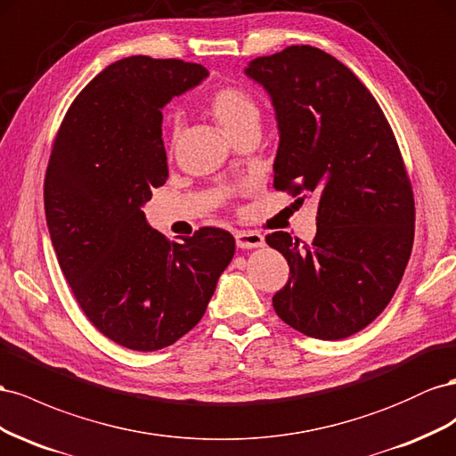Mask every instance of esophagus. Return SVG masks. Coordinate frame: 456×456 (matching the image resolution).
I'll return each instance as SVG.
<instances>
[{
    "label": "esophagus",
    "instance_id": "34e87169",
    "mask_svg": "<svg viewBox=\"0 0 456 456\" xmlns=\"http://www.w3.org/2000/svg\"><path fill=\"white\" fill-rule=\"evenodd\" d=\"M235 240L239 248H259L264 246V235H259L256 231H237Z\"/></svg>",
    "mask_w": 456,
    "mask_h": 456
}]
</instances>
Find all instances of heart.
<instances>
[{
    "instance_id": "heart-1",
    "label": "heart",
    "mask_w": 456,
    "mask_h": 456,
    "mask_svg": "<svg viewBox=\"0 0 456 456\" xmlns=\"http://www.w3.org/2000/svg\"><path fill=\"white\" fill-rule=\"evenodd\" d=\"M206 110L231 141L246 129L259 127L262 110L256 97L240 86H224L206 101Z\"/></svg>"
}]
</instances>
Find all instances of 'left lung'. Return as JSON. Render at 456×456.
<instances>
[{"mask_svg":"<svg viewBox=\"0 0 456 456\" xmlns=\"http://www.w3.org/2000/svg\"><path fill=\"white\" fill-rule=\"evenodd\" d=\"M244 74L275 107L273 185L319 200L314 242L265 237L290 267L273 307L305 336L342 340L386 309L412 250L414 199L395 135L359 77L317 47L257 57Z\"/></svg>","mask_w":456,"mask_h":456,"instance_id":"8db88e82","label":"left lung"}]
</instances>
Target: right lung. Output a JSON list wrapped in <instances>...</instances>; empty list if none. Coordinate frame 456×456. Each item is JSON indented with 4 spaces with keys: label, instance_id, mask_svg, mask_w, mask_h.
<instances>
[{
    "label": "right lung",
    "instance_id": "obj_1",
    "mask_svg": "<svg viewBox=\"0 0 456 456\" xmlns=\"http://www.w3.org/2000/svg\"><path fill=\"white\" fill-rule=\"evenodd\" d=\"M206 76L179 59L116 61L74 99L51 149L44 202L62 275L94 327L135 351L187 334L235 254L229 231L170 242L141 210L167 179L162 109Z\"/></svg>",
    "mask_w": 456,
    "mask_h": 456
}]
</instances>
